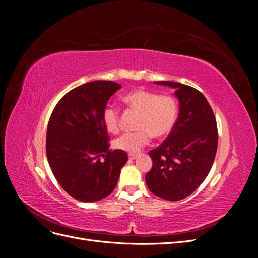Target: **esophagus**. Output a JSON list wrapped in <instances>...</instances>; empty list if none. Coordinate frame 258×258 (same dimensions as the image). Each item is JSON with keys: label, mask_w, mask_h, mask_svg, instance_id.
Returning <instances> with one entry per match:
<instances>
[{"label": "esophagus", "mask_w": 258, "mask_h": 258, "mask_svg": "<svg viewBox=\"0 0 258 258\" xmlns=\"http://www.w3.org/2000/svg\"><path fill=\"white\" fill-rule=\"evenodd\" d=\"M128 157L130 160H135L137 158V154H129Z\"/></svg>", "instance_id": "obj_1"}]
</instances>
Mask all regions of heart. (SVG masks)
Instances as JSON below:
<instances>
[{
    "mask_svg": "<svg viewBox=\"0 0 258 258\" xmlns=\"http://www.w3.org/2000/svg\"><path fill=\"white\" fill-rule=\"evenodd\" d=\"M129 108L139 112L138 131L126 132L114 141V147L130 154L138 153L150 142L151 137L163 138L173 129L177 117V103L172 96L158 95L145 89L131 90L122 98ZM107 131L119 130V108L107 105L102 113Z\"/></svg>",
    "mask_w": 258,
    "mask_h": 258,
    "instance_id": "obj_1",
    "label": "heart"
}]
</instances>
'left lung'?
<instances>
[{
    "label": "left lung",
    "mask_w": 258,
    "mask_h": 258,
    "mask_svg": "<svg viewBox=\"0 0 258 258\" xmlns=\"http://www.w3.org/2000/svg\"><path fill=\"white\" fill-rule=\"evenodd\" d=\"M155 84L175 90L179 113L168 138L148 153L153 167L145 182L156 196L178 201L196 190L212 168L217 150L216 120L199 90L175 82Z\"/></svg>",
    "instance_id": "8db88e82"
}]
</instances>
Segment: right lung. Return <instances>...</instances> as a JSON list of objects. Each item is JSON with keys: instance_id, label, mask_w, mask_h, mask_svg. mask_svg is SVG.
Segmentation results:
<instances>
[{"instance_id": "right-lung-1", "label": "right lung", "mask_w": 258, "mask_h": 258, "mask_svg": "<svg viewBox=\"0 0 258 258\" xmlns=\"http://www.w3.org/2000/svg\"><path fill=\"white\" fill-rule=\"evenodd\" d=\"M120 88L111 81L81 85L61 98L50 116L46 137L48 163L62 188L80 201L95 202L108 196L128 161L126 152L108 150L102 120L107 101Z\"/></svg>"}]
</instances>
